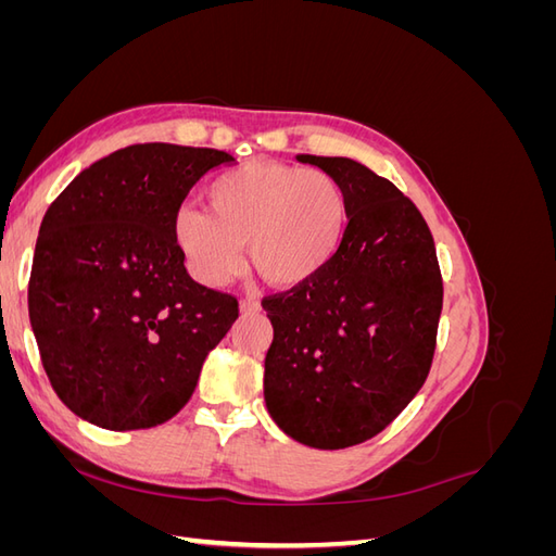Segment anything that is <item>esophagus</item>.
Here are the masks:
<instances>
[{"mask_svg":"<svg viewBox=\"0 0 556 556\" xmlns=\"http://www.w3.org/2000/svg\"><path fill=\"white\" fill-rule=\"evenodd\" d=\"M260 311H262V306H260V301H257V299L248 296V299H243V301H241V313H243V315L260 313Z\"/></svg>","mask_w":556,"mask_h":556,"instance_id":"esophagus-1","label":"esophagus"}]
</instances>
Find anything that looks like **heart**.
<instances>
[{
  "label": "heart",
  "mask_w": 556,
  "mask_h": 556,
  "mask_svg": "<svg viewBox=\"0 0 556 556\" xmlns=\"http://www.w3.org/2000/svg\"><path fill=\"white\" fill-rule=\"evenodd\" d=\"M208 211L182 206L174 241L190 274L217 288L243 268L248 245L255 271L276 288L313 280L339 252L348 229V197L327 172L252 160L217 176Z\"/></svg>",
  "instance_id": "1"
}]
</instances>
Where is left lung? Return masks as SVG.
<instances>
[{
  "label": "left lung",
  "mask_w": 556,
  "mask_h": 556,
  "mask_svg": "<svg viewBox=\"0 0 556 556\" xmlns=\"http://www.w3.org/2000/svg\"><path fill=\"white\" fill-rule=\"evenodd\" d=\"M296 160L341 182L348 229L313 280L262 301L274 325L264 401L290 439L343 450L374 439L425 384L443 278L422 213L394 182L348 157Z\"/></svg>",
  "instance_id": "1"
}]
</instances>
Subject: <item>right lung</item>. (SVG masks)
<instances>
[{
  "mask_svg": "<svg viewBox=\"0 0 556 556\" xmlns=\"http://www.w3.org/2000/svg\"><path fill=\"white\" fill-rule=\"evenodd\" d=\"M225 150L137 143L83 169L50 204L27 304L62 403L111 431L164 425L190 401L237 296L190 278L174 215Z\"/></svg>",
  "mask_w": 556,
  "mask_h": 556,
  "instance_id": "1",
  "label": "right lung"
}]
</instances>
